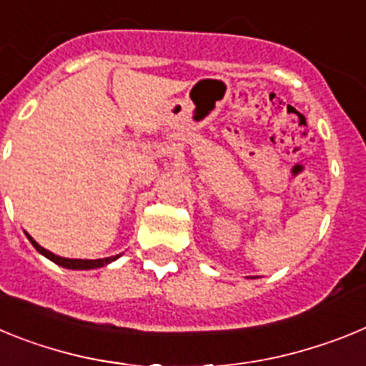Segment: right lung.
Masks as SVG:
<instances>
[{
  "label": "right lung",
  "mask_w": 366,
  "mask_h": 366,
  "mask_svg": "<svg viewBox=\"0 0 366 366\" xmlns=\"http://www.w3.org/2000/svg\"><path fill=\"white\" fill-rule=\"evenodd\" d=\"M27 234V232H25ZM29 242L32 244V247L36 249L38 253L44 254L45 258H49L51 262H54V264H58V266L66 267V269H97V267H104L108 266V264H112V262L117 260L121 254H115V257H108V258H97V260H82V258H64V257H58V254L51 253V251H47L45 247H41L40 244H38L34 238H32L31 234H27Z\"/></svg>",
  "instance_id": "add662e5"
}]
</instances>
